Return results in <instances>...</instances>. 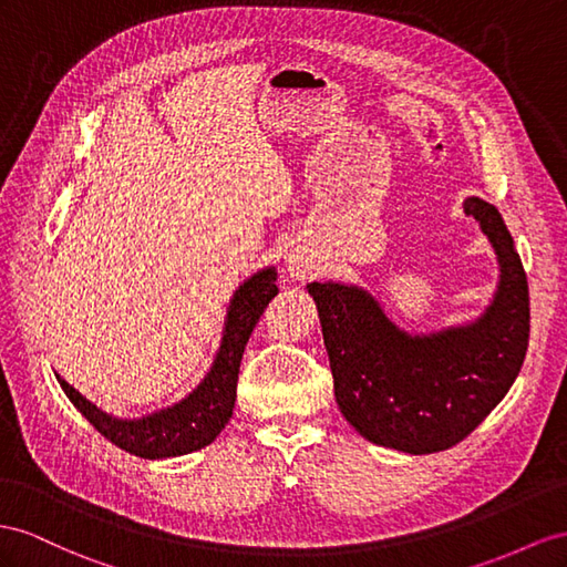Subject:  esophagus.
<instances>
[{
	"instance_id": "34e87169",
	"label": "esophagus",
	"mask_w": 567,
	"mask_h": 567,
	"mask_svg": "<svg viewBox=\"0 0 567 567\" xmlns=\"http://www.w3.org/2000/svg\"><path fill=\"white\" fill-rule=\"evenodd\" d=\"M287 266H289V270H292V275H297V278H307V275L311 272L309 260H303V256H289Z\"/></svg>"
}]
</instances>
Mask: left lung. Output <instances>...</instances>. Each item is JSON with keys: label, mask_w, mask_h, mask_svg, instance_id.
<instances>
[{"label": "left lung", "mask_w": 567, "mask_h": 567, "mask_svg": "<svg viewBox=\"0 0 567 567\" xmlns=\"http://www.w3.org/2000/svg\"><path fill=\"white\" fill-rule=\"evenodd\" d=\"M498 260V285L470 323L410 332L371 289L309 282L321 318L342 416L367 441L429 455L457 445L507 395L529 344V289L515 241L496 206L467 196Z\"/></svg>", "instance_id": "1"}]
</instances>
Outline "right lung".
Instances as JSON below:
<instances>
[{
    "mask_svg": "<svg viewBox=\"0 0 567 567\" xmlns=\"http://www.w3.org/2000/svg\"><path fill=\"white\" fill-rule=\"evenodd\" d=\"M278 270L275 266L260 268L251 278H246L229 299L220 347H217L213 364L200 383L174 404L151 414L122 419L97 408L74 385H69L60 373L62 390L71 404L89 419V422L112 441L143 460H167L196 453L210 445L227 426L235 412L237 379L244 347L264 316L268 301L278 295Z\"/></svg>",
    "mask_w": 567,
    "mask_h": 567,
    "instance_id": "1",
    "label": "right lung"
}]
</instances>
